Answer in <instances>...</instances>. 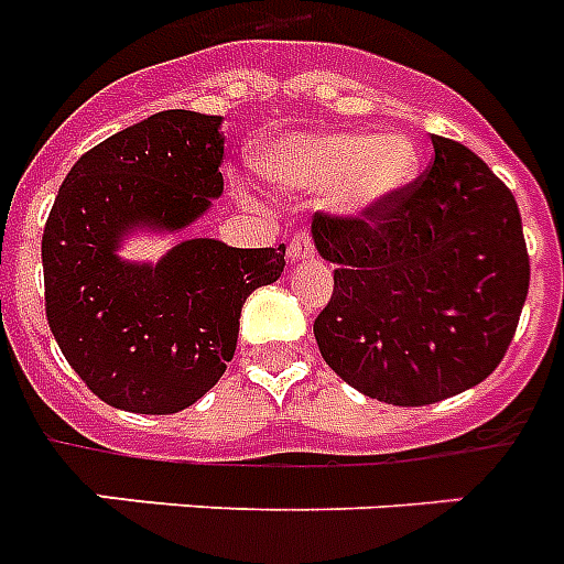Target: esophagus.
<instances>
[{"label":"esophagus","instance_id":"esophagus-1","mask_svg":"<svg viewBox=\"0 0 564 564\" xmlns=\"http://www.w3.org/2000/svg\"><path fill=\"white\" fill-rule=\"evenodd\" d=\"M313 258H315L313 237L306 235V231H297V235L290 240V260L292 263H304V260H313Z\"/></svg>","mask_w":564,"mask_h":564}]
</instances>
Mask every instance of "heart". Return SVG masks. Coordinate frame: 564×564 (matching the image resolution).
Wrapping results in <instances>:
<instances>
[{
	"label": "heart",
	"instance_id": "1",
	"mask_svg": "<svg viewBox=\"0 0 564 564\" xmlns=\"http://www.w3.org/2000/svg\"><path fill=\"white\" fill-rule=\"evenodd\" d=\"M263 171L304 194H333V208L345 217H370L414 185L420 153L402 132H318L281 141Z\"/></svg>",
	"mask_w": 564,
	"mask_h": 564
}]
</instances>
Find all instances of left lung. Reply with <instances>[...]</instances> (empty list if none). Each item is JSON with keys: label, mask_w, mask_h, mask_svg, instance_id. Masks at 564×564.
<instances>
[{"label": "left lung", "mask_w": 564, "mask_h": 564, "mask_svg": "<svg viewBox=\"0 0 564 564\" xmlns=\"http://www.w3.org/2000/svg\"><path fill=\"white\" fill-rule=\"evenodd\" d=\"M377 214L313 219L336 286L315 318L324 361L370 400L429 405L498 368L519 324L530 260L510 187L452 139Z\"/></svg>", "instance_id": "obj_1"}]
</instances>
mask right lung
I'll return each mask as SVG.
<instances>
[{
  "label": "right lung",
  "instance_id": "obj_1",
  "mask_svg": "<svg viewBox=\"0 0 564 564\" xmlns=\"http://www.w3.org/2000/svg\"><path fill=\"white\" fill-rule=\"evenodd\" d=\"M223 116L164 109L109 135L63 178L43 231L45 315L95 397L135 414L203 400L235 359L240 313L281 278L286 246L187 237L155 260L132 237H171L223 196Z\"/></svg>",
  "mask_w": 564,
  "mask_h": 564
}]
</instances>
